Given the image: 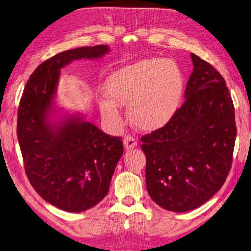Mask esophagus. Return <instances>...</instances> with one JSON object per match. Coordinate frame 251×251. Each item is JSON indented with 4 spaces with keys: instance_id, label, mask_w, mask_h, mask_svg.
Listing matches in <instances>:
<instances>
[{
    "instance_id": "1",
    "label": "esophagus",
    "mask_w": 251,
    "mask_h": 251,
    "mask_svg": "<svg viewBox=\"0 0 251 251\" xmlns=\"http://www.w3.org/2000/svg\"><path fill=\"white\" fill-rule=\"evenodd\" d=\"M123 147L126 151H129L133 148L137 147V140L133 137H130V135H126V137L123 139Z\"/></svg>"
}]
</instances>
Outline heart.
<instances>
[{"instance_id":"obj_1","label":"heart","mask_w":251,"mask_h":251,"mask_svg":"<svg viewBox=\"0 0 251 251\" xmlns=\"http://www.w3.org/2000/svg\"><path fill=\"white\" fill-rule=\"evenodd\" d=\"M184 88L180 65L172 60L152 57L113 71L104 89L112 99L100 102L105 120L121 123L120 105L126 106L130 122L142 131H154L169 122L178 110Z\"/></svg>"}]
</instances>
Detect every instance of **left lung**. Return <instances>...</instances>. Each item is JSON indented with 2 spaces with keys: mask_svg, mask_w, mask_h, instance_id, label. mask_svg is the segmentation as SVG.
I'll use <instances>...</instances> for the list:
<instances>
[{
  "mask_svg": "<svg viewBox=\"0 0 251 251\" xmlns=\"http://www.w3.org/2000/svg\"><path fill=\"white\" fill-rule=\"evenodd\" d=\"M191 60L184 103L163 128L141 138L148 194L174 212L194 210L223 187L237 134L235 108L223 76L194 53Z\"/></svg>",
  "mask_w": 251,
  "mask_h": 251,
  "instance_id": "obj_1",
  "label": "left lung"
}]
</instances>
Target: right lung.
<instances>
[{"label":"right lung","mask_w":251,"mask_h":251,"mask_svg":"<svg viewBox=\"0 0 251 251\" xmlns=\"http://www.w3.org/2000/svg\"><path fill=\"white\" fill-rule=\"evenodd\" d=\"M109 45L81 47L44 61L32 73L20 100L18 140L32 187L52 206L88 210L108 195L122 141L87 121L83 113L56 109L61 69L75 60H98Z\"/></svg>","instance_id":"obj_1"}]
</instances>
